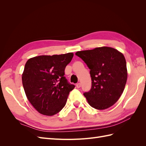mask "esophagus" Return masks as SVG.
<instances>
[{
	"label": "esophagus",
	"mask_w": 146,
	"mask_h": 146,
	"mask_svg": "<svg viewBox=\"0 0 146 146\" xmlns=\"http://www.w3.org/2000/svg\"><path fill=\"white\" fill-rule=\"evenodd\" d=\"M76 87H77V88H80V87H81V83H77V84H76Z\"/></svg>",
	"instance_id": "1"
}]
</instances>
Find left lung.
<instances>
[{"label":"left lung","mask_w":146,"mask_h":146,"mask_svg":"<svg viewBox=\"0 0 146 146\" xmlns=\"http://www.w3.org/2000/svg\"><path fill=\"white\" fill-rule=\"evenodd\" d=\"M76 55L90 69L91 88L83 93L88 104L92 108L100 110L111 107L122 95L127 82L124 56L109 47L78 51Z\"/></svg>","instance_id":"1"}]
</instances>
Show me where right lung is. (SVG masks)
<instances>
[{"instance_id": "obj_1", "label": "right lung", "mask_w": 146, "mask_h": 146, "mask_svg": "<svg viewBox=\"0 0 146 146\" xmlns=\"http://www.w3.org/2000/svg\"><path fill=\"white\" fill-rule=\"evenodd\" d=\"M73 53L30 58L22 76L26 96L37 111L46 116L59 113L75 86L64 76Z\"/></svg>"}]
</instances>
